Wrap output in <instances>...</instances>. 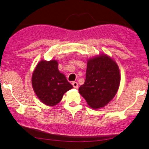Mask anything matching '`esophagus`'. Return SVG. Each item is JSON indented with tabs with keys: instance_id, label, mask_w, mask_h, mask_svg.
<instances>
[{
	"instance_id": "1",
	"label": "esophagus",
	"mask_w": 149,
	"mask_h": 149,
	"mask_svg": "<svg viewBox=\"0 0 149 149\" xmlns=\"http://www.w3.org/2000/svg\"><path fill=\"white\" fill-rule=\"evenodd\" d=\"M72 86H73V87L74 88H78V83L77 82H72Z\"/></svg>"
}]
</instances>
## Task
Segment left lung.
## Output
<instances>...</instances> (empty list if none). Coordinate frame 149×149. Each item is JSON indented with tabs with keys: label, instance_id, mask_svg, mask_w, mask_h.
Listing matches in <instances>:
<instances>
[{
	"label": "left lung",
	"instance_id": "obj_1",
	"mask_svg": "<svg viewBox=\"0 0 149 149\" xmlns=\"http://www.w3.org/2000/svg\"><path fill=\"white\" fill-rule=\"evenodd\" d=\"M120 80L118 64L108 55L102 53L88 60L86 80L80 86L79 93L91 108H102L116 96Z\"/></svg>",
	"mask_w": 149,
	"mask_h": 149
}]
</instances>
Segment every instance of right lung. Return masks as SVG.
I'll list each match as a JSON object with an SVG mask.
<instances>
[{
    "label": "right lung",
    "mask_w": 149,
    "mask_h": 149,
    "mask_svg": "<svg viewBox=\"0 0 149 149\" xmlns=\"http://www.w3.org/2000/svg\"><path fill=\"white\" fill-rule=\"evenodd\" d=\"M31 84L40 100L48 106L59 103L63 95L73 86L58 69L57 60H41L34 69Z\"/></svg>",
    "instance_id": "obj_1"
}]
</instances>
